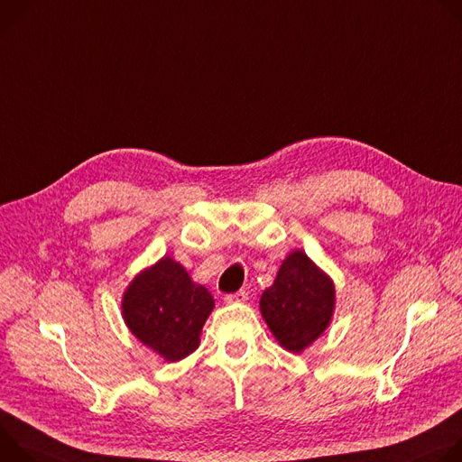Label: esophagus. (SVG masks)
<instances>
[{
  "label": "esophagus",
  "mask_w": 462,
  "mask_h": 462,
  "mask_svg": "<svg viewBox=\"0 0 462 462\" xmlns=\"http://www.w3.org/2000/svg\"><path fill=\"white\" fill-rule=\"evenodd\" d=\"M226 302H245L247 300V291L245 290H240V291H235V293H229L224 297Z\"/></svg>",
  "instance_id": "34e87169"
}]
</instances>
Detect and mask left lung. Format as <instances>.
Listing matches in <instances>:
<instances>
[{
	"mask_svg": "<svg viewBox=\"0 0 462 462\" xmlns=\"http://www.w3.org/2000/svg\"><path fill=\"white\" fill-rule=\"evenodd\" d=\"M261 314L282 348L300 354L332 323L336 286L302 249L286 254L277 277L261 295Z\"/></svg>",
	"mask_w": 462,
	"mask_h": 462,
	"instance_id": "8db88e82",
	"label": "left lung"
}]
</instances>
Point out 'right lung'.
<instances>
[{
    "instance_id": "obj_1",
    "label": "right lung",
    "mask_w": 462,
    "mask_h": 462,
    "mask_svg": "<svg viewBox=\"0 0 462 462\" xmlns=\"http://www.w3.org/2000/svg\"><path fill=\"white\" fill-rule=\"evenodd\" d=\"M213 309L211 291L194 282L169 254L141 270L121 299L130 334L171 364L198 348L201 328Z\"/></svg>"
}]
</instances>
